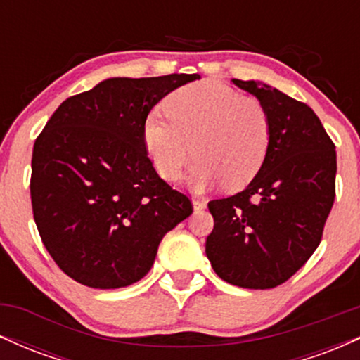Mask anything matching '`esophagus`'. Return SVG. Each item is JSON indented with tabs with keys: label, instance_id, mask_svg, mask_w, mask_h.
Listing matches in <instances>:
<instances>
[{
	"label": "esophagus",
	"instance_id": "34e87169",
	"mask_svg": "<svg viewBox=\"0 0 360 360\" xmlns=\"http://www.w3.org/2000/svg\"><path fill=\"white\" fill-rule=\"evenodd\" d=\"M193 208L196 212H201V210L206 208V201L201 200V198H193Z\"/></svg>",
	"mask_w": 360,
	"mask_h": 360
}]
</instances>
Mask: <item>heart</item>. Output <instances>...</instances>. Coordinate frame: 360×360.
Here are the masks:
<instances>
[{
	"mask_svg": "<svg viewBox=\"0 0 360 360\" xmlns=\"http://www.w3.org/2000/svg\"><path fill=\"white\" fill-rule=\"evenodd\" d=\"M164 111H150L142 125L143 146L162 179H179L193 152L198 159L186 181L194 191L223 183L240 189L257 176L271 146L269 111L259 100L208 79L172 91Z\"/></svg>",
	"mask_w": 360,
	"mask_h": 360,
	"instance_id": "heart-1",
	"label": "heart"
}]
</instances>
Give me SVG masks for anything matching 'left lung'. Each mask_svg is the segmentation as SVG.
I'll list each match as a JSON object with an SVG mask.
<instances>
[{"mask_svg":"<svg viewBox=\"0 0 360 360\" xmlns=\"http://www.w3.org/2000/svg\"><path fill=\"white\" fill-rule=\"evenodd\" d=\"M271 117L266 160L240 193L208 203L206 255L226 283L271 289L286 283L320 245L335 200L337 152L315 111L279 89L233 79Z\"/></svg>","mask_w":360,"mask_h":360,"instance_id":"8db88e82","label":"left lung"}]
</instances>
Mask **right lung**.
<instances>
[{
  "label": "right lung",
  "instance_id": "right-lung-1",
  "mask_svg": "<svg viewBox=\"0 0 360 360\" xmlns=\"http://www.w3.org/2000/svg\"><path fill=\"white\" fill-rule=\"evenodd\" d=\"M198 74L110 77L68 98L35 140L30 196L45 249L69 278L96 289L137 283L162 237L193 213L155 172L143 120Z\"/></svg>",
  "mask_w": 360,
  "mask_h": 360
}]
</instances>
